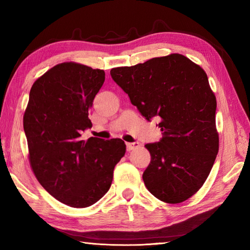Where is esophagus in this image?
Masks as SVG:
<instances>
[{
    "label": "esophagus",
    "mask_w": 250,
    "mask_h": 250,
    "mask_svg": "<svg viewBox=\"0 0 250 250\" xmlns=\"http://www.w3.org/2000/svg\"><path fill=\"white\" fill-rule=\"evenodd\" d=\"M137 147H140V143H137V142L126 143V150H128V151L133 150V149H135V148H137Z\"/></svg>",
    "instance_id": "obj_1"
}]
</instances>
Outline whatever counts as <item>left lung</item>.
I'll return each instance as SVG.
<instances>
[{
  "mask_svg": "<svg viewBox=\"0 0 250 250\" xmlns=\"http://www.w3.org/2000/svg\"><path fill=\"white\" fill-rule=\"evenodd\" d=\"M111 78L147 120L160 117L162 139L146 144V188L169 204L188 200L203 186L219 149L216 97L200 65L179 54L110 70Z\"/></svg>",
  "mask_w": 250,
  "mask_h": 250,
  "instance_id": "left-lung-1",
  "label": "left lung"
}]
</instances>
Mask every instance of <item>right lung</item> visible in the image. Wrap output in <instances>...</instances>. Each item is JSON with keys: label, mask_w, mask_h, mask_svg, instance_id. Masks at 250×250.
<instances>
[{"label": "right lung", "mask_w": 250, "mask_h": 250, "mask_svg": "<svg viewBox=\"0 0 250 250\" xmlns=\"http://www.w3.org/2000/svg\"><path fill=\"white\" fill-rule=\"evenodd\" d=\"M103 70L63 62L37 78L23 116L32 171L44 189L63 204L83 208L98 202L113 182L125 153L120 139L82 137Z\"/></svg>", "instance_id": "add662e5"}]
</instances>
